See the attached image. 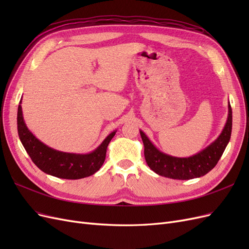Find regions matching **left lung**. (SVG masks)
<instances>
[{"mask_svg": "<svg viewBox=\"0 0 249 249\" xmlns=\"http://www.w3.org/2000/svg\"><path fill=\"white\" fill-rule=\"evenodd\" d=\"M229 114L222 132L212 143L190 157H175L157 148L145 133L140 130L144 145V157L149 168L157 175L173 179H191L200 178L212 170L229 144L231 134L232 112L229 102Z\"/></svg>", "mask_w": 249, "mask_h": 249, "instance_id": "1", "label": "left lung"}]
</instances>
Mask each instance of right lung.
<instances>
[{
    "instance_id": "obj_1",
    "label": "right lung",
    "mask_w": 249,
    "mask_h": 249,
    "mask_svg": "<svg viewBox=\"0 0 249 249\" xmlns=\"http://www.w3.org/2000/svg\"><path fill=\"white\" fill-rule=\"evenodd\" d=\"M18 132L21 144L33 163L47 175L66 178L79 179L94 175L105 162L107 147L116 134L110 133L101 144L87 154L65 153L54 149L37 139L26 125L22 116L21 100L18 109Z\"/></svg>"
}]
</instances>
